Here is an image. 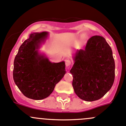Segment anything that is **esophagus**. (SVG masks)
Segmentation results:
<instances>
[{"label":"esophagus","mask_w":126,"mask_h":126,"mask_svg":"<svg viewBox=\"0 0 126 126\" xmlns=\"http://www.w3.org/2000/svg\"><path fill=\"white\" fill-rule=\"evenodd\" d=\"M65 65L67 67H69L71 65V61L69 59H66V60L65 61Z\"/></svg>","instance_id":"34e87169"}]
</instances>
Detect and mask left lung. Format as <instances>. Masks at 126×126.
<instances>
[{
    "mask_svg": "<svg viewBox=\"0 0 126 126\" xmlns=\"http://www.w3.org/2000/svg\"><path fill=\"white\" fill-rule=\"evenodd\" d=\"M71 68L72 86L78 97L85 101L99 100L111 89L115 63L111 47L103 37L93 36L84 49L77 50Z\"/></svg>",
    "mask_w": 126,
    "mask_h": 126,
    "instance_id": "8db88e82",
    "label": "left lung"
}]
</instances>
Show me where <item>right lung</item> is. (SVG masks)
Instances as JSON below:
<instances>
[{
	"label": "right lung",
	"mask_w": 126,
	"mask_h": 126,
	"mask_svg": "<svg viewBox=\"0 0 126 126\" xmlns=\"http://www.w3.org/2000/svg\"><path fill=\"white\" fill-rule=\"evenodd\" d=\"M48 32H33L20 46L14 60L13 77L26 97L33 100L48 97L65 74L64 61L51 63L39 52Z\"/></svg>",
	"instance_id": "right-lung-1"
}]
</instances>
